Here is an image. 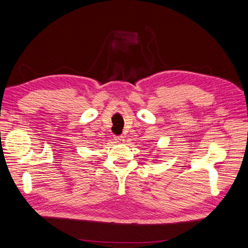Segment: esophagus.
<instances>
[{
	"instance_id": "obj_1",
	"label": "esophagus",
	"mask_w": 248,
	"mask_h": 248,
	"mask_svg": "<svg viewBox=\"0 0 248 248\" xmlns=\"http://www.w3.org/2000/svg\"><path fill=\"white\" fill-rule=\"evenodd\" d=\"M114 141H115V143H123L125 140H124V137L117 136V137H114Z\"/></svg>"
}]
</instances>
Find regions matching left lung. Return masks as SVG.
<instances>
[{
  "label": "left lung",
  "instance_id": "1",
  "mask_svg": "<svg viewBox=\"0 0 248 248\" xmlns=\"http://www.w3.org/2000/svg\"><path fill=\"white\" fill-rule=\"evenodd\" d=\"M154 158H155V157H154Z\"/></svg>",
  "mask_w": 248,
  "mask_h": 248
}]
</instances>
